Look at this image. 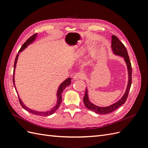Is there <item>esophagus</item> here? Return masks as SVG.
<instances>
[{"label":"esophagus","mask_w":148,"mask_h":148,"mask_svg":"<svg viewBox=\"0 0 148 148\" xmlns=\"http://www.w3.org/2000/svg\"><path fill=\"white\" fill-rule=\"evenodd\" d=\"M84 77V75L82 72H78V73H75L73 75V79L74 80H77V79H83Z\"/></svg>","instance_id":"obj_1"}]
</instances>
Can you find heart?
I'll use <instances>...</instances> for the list:
<instances>
[{
    "instance_id": "1",
    "label": "heart",
    "mask_w": 148,
    "mask_h": 148,
    "mask_svg": "<svg viewBox=\"0 0 148 148\" xmlns=\"http://www.w3.org/2000/svg\"><path fill=\"white\" fill-rule=\"evenodd\" d=\"M82 51V52H83V51H83V50H82V51Z\"/></svg>"
}]
</instances>
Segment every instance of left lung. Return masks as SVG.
<instances>
[{
  "label": "left lung",
  "instance_id": "8db88e82",
  "mask_svg": "<svg viewBox=\"0 0 148 148\" xmlns=\"http://www.w3.org/2000/svg\"><path fill=\"white\" fill-rule=\"evenodd\" d=\"M111 41H112L111 49L114 54L123 57L125 63H126L127 67V71H128V84H127L126 90H125V92L124 93V95H123V96L121 97L118 101L112 104H111L109 106H106V107L97 106L95 104H94L93 103H92L89 99V96L88 94V88H86V92H85V95L83 98V102H84V106L87 109L95 112H96L97 114H106L112 112L113 111L115 110L116 109H118L119 107L123 105L127 99L128 92L132 84V65H131L130 60V59H129V56L128 54L127 49L125 48L123 44L120 41V40L118 39V38L114 35H112Z\"/></svg>",
  "mask_w": 148,
  "mask_h": 148
}]
</instances>
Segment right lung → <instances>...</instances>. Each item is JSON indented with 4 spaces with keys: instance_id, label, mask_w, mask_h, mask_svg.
I'll list each match as a JSON object with an SVG mask.
<instances>
[{
    "instance_id": "1",
    "label": "right lung",
    "mask_w": 148,
    "mask_h": 148,
    "mask_svg": "<svg viewBox=\"0 0 148 148\" xmlns=\"http://www.w3.org/2000/svg\"><path fill=\"white\" fill-rule=\"evenodd\" d=\"M38 37V34H34V35H33L32 36H31L27 41H26L23 44V46H21V47L20 48V51L18 52V53L17 56H16L15 58V62H14V70H13V84H14V86L15 88V90L18 94L17 90H16V88L15 86V69H16V64H17V61H18V56L20 55V53L21 52L23 51H24L25 49L29 45H30L31 44H32L33 42H34L36 40ZM71 78H66L65 80L62 82L60 85L59 88L57 89V94H56V96H57V102H56V105L53 106L52 109H51L50 110H47V111H38V110H35L33 109H31L29 107H28L26 106L23 102L21 101V98L20 97L18 94V98H19V101L20 102L21 104V106L23 107V108L24 109H25L26 110H27L29 112L34 114V115H40V116H44V117H46V116L48 115H50L53 114V113L55 112L59 109V107L61 104L62 102V92L64 91V89H65V88H66L68 86L71 84Z\"/></svg>"
}]
</instances>
